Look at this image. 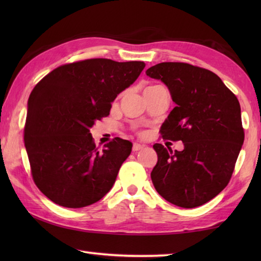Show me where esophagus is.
<instances>
[{
	"label": "esophagus",
	"instance_id": "34e87169",
	"mask_svg": "<svg viewBox=\"0 0 261 261\" xmlns=\"http://www.w3.org/2000/svg\"><path fill=\"white\" fill-rule=\"evenodd\" d=\"M143 147H145V145H141V143L136 142V143H134V147H132V150H134V151H139L140 149H142Z\"/></svg>",
	"mask_w": 261,
	"mask_h": 261
}]
</instances>
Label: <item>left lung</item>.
I'll return each instance as SVG.
<instances>
[{"mask_svg":"<svg viewBox=\"0 0 261 261\" xmlns=\"http://www.w3.org/2000/svg\"><path fill=\"white\" fill-rule=\"evenodd\" d=\"M168 87L176 107L162 125L164 139L182 141L173 151L154 143L156 191L177 206H201L222 192L245 140L237 96L213 71L185 63H160L146 70Z\"/></svg>","mask_w":261,"mask_h":261,"instance_id":"8db88e82","label":"left lung"}]
</instances>
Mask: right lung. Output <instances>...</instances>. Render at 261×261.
<instances>
[{
  "label": "right lung",
  "mask_w": 261,
  "mask_h": 261,
  "mask_svg": "<svg viewBox=\"0 0 261 261\" xmlns=\"http://www.w3.org/2000/svg\"><path fill=\"white\" fill-rule=\"evenodd\" d=\"M143 62L94 58L66 64L38 83L28 99L24 146L33 181L50 201L80 208L99 201L129 157L121 138L98 151L90 129L134 84Z\"/></svg>",
  "instance_id": "1"
}]
</instances>
